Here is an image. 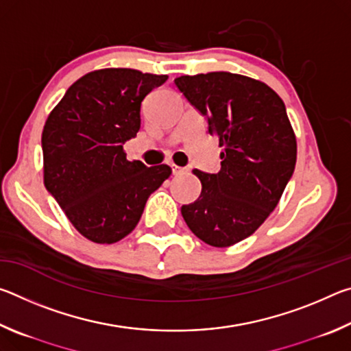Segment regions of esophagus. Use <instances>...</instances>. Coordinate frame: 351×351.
Instances as JSON below:
<instances>
[{"label":"esophagus","instance_id":"esophagus-1","mask_svg":"<svg viewBox=\"0 0 351 351\" xmlns=\"http://www.w3.org/2000/svg\"><path fill=\"white\" fill-rule=\"evenodd\" d=\"M170 167H171V173H173V175H181V173H184V169L178 167V165H175V164H171Z\"/></svg>","mask_w":351,"mask_h":351}]
</instances>
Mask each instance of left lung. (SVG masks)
Listing matches in <instances>:
<instances>
[{
  "mask_svg": "<svg viewBox=\"0 0 351 351\" xmlns=\"http://www.w3.org/2000/svg\"><path fill=\"white\" fill-rule=\"evenodd\" d=\"M175 85L224 148L218 173L193 170L203 189L181 207L182 218L207 245H235L263 224L294 173L297 144L287 108L263 82L224 71L181 75Z\"/></svg>",
  "mask_w": 351,
  "mask_h": 351,
  "instance_id": "1",
  "label": "left lung"
}]
</instances>
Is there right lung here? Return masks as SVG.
Masks as SVG:
<instances>
[{
    "mask_svg": "<svg viewBox=\"0 0 351 351\" xmlns=\"http://www.w3.org/2000/svg\"><path fill=\"white\" fill-rule=\"evenodd\" d=\"M167 75L93 71L68 88L41 134L45 187L79 232L110 245L139 223L169 165L128 161L123 144L141 128V104Z\"/></svg>",
    "mask_w": 351,
    "mask_h": 351,
    "instance_id": "right-lung-1",
    "label": "right lung"
}]
</instances>
